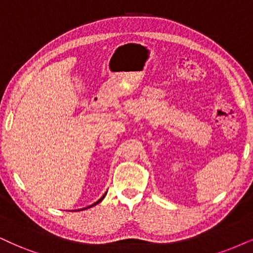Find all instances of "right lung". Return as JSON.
Wrapping results in <instances>:
<instances>
[{"label":"right lung","instance_id":"obj_1","mask_svg":"<svg viewBox=\"0 0 253 253\" xmlns=\"http://www.w3.org/2000/svg\"><path fill=\"white\" fill-rule=\"evenodd\" d=\"M105 196H106V194H104V196H103V197H101V198H100V200H98V201H97V202H95V203H93V204H92V206H89V207H87V208H91V207H93V206H95V204L100 203V202H101V201H103V200H104V197H105ZM87 208H85V209H87Z\"/></svg>","mask_w":253,"mask_h":253}]
</instances>
